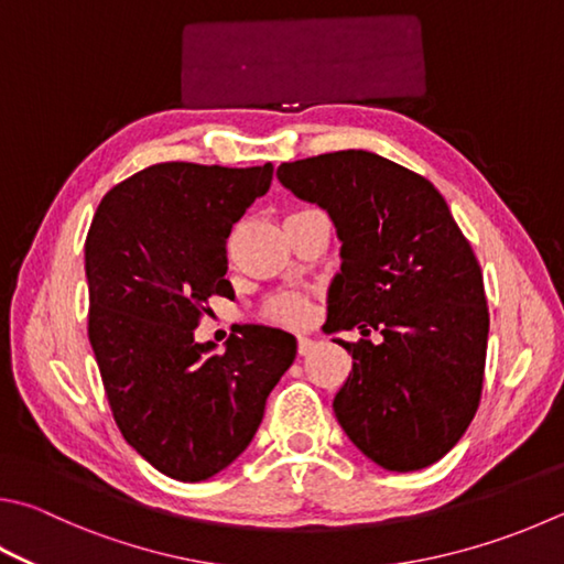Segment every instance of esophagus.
<instances>
[{
    "label": "esophagus",
    "instance_id": "esophagus-1",
    "mask_svg": "<svg viewBox=\"0 0 564 564\" xmlns=\"http://www.w3.org/2000/svg\"><path fill=\"white\" fill-rule=\"evenodd\" d=\"M313 350V340L311 337H299V355H308Z\"/></svg>",
    "mask_w": 564,
    "mask_h": 564
}]
</instances>
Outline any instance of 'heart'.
Listing matches in <instances>:
<instances>
[{"label": "heart", "instance_id": "1", "mask_svg": "<svg viewBox=\"0 0 564 564\" xmlns=\"http://www.w3.org/2000/svg\"><path fill=\"white\" fill-rule=\"evenodd\" d=\"M261 315L263 321H269L273 325H283V327H293V330H299V327L311 325V321L315 317V305L308 295L303 293H275L263 303Z\"/></svg>", "mask_w": 564, "mask_h": 564}]
</instances>
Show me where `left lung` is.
<instances>
[{"mask_svg": "<svg viewBox=\"0 0 564 564\" xmlns=\"http://www.w3.org/2000/svg\"><path fill=\"white\" fill-rule=\"evenodd\" d=\"M275 175L330 214L343 241L323 330L382 335L337 340L352 355L337 422L377 466H432L464 436L484 389L490 317L474 249L432 182L375 152L283 162Z\"/></svg>", "mask_w": 564, "mask_h": 564, "instance_id": "left-lung-1", "label": "left lung"}]
</instances>
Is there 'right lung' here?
<instances>
[{
    "mask_svg": "<svg viewBox=\"0 0 564 564\" xmlns=\"http://www.w3.org/2000/svg\"><path fill=\"white\" fill-rule=\"evenodd\" d=\"M271 177V162H160L100 199L86 237L88 340L110 412L142 458L184 484L251 444L295 360V337L263 325H241L219 355L194 343L207 301L234 293L227 239Z\"/></svg>",
    "mask_w": 564,
    "mask_h": 564,
    "instance_id": "obj_1",
    "label": "right lung"
}]
</instances>
